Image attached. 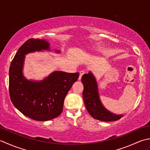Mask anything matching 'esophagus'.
Listing matches in <instances>:
<instances>
[{"instance_id": "34e87169", "label": "esophagus", "mask_w": 150, "mask_h": 150, "mask_svg": "<svg viewBox=\"0 0 150 150\" xmlns=\"http://www.w3.org/2000/svg\"><path fill=\"white\" fill-rule=\"evenodd\" d=\"M84 71H83V70H82V71H81L80 72H79V80H81L82 75H83L84 74Z\"/></svg>"}]
</instances>
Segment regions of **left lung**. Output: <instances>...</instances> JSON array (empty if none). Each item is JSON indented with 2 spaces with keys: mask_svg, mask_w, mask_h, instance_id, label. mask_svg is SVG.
<instances>
[{
  "mask_svg": "<svg viewBox=\"0 0 150 150\" xmlns=\"http://www.w3.org/2000/svg\"><path fill=\"white\" fill-rule=\"evenodd\" d=\"M82 82L84 86L82 96L86 108L94 119L101 121H115L120 119L123 115H117L108 110L100 99L97 82L91 71L82 75Z\"/></svg>",
  "mask_w": 150,
  "mask_h": 150,
  "instance_id": "left-lung-1",
  "label": "left lung"
}]
</instances>
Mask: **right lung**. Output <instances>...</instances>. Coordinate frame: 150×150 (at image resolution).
Here are the masks:
<instances>
[{"instance_id": "right-lung-1", "label": "right lung", "mask_w": 150, "mask_h": 150, "mask_svg": "<svg viewBox=\"0 0 150 150\" xmlns=\"http://www.w3.org/2000/svg\"><path fill=\"white\" fill-rule=\"evenodd\" d=\"M44 50H51L48 41L28 40L16 53L9 71V91L13 104L25 116L38 121L50 120L60 115L66 95L79 76V73L55 71L43 80H28L23 74L25 55ZM54 51L60 53L59 50Z\"/></svg>"}]
</instances>
